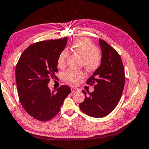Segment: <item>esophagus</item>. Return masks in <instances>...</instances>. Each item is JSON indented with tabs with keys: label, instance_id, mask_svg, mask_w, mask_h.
Masks as SVG:
<instances>
[{
	"label": "esophagus",
	"instance_id": "34e87169",
	"mask_svg": "<svg viewBox=\"0 0 149 149\" xmlns=\"http://www.w3.org/2000/svg\"><path fill=\"white\" fill-rule=\"evenodd\" d=\"M71 91H72V93H77V92L79 91V89H77V88L72 87L71 88Z\"/></svg>",
	"mask_w": 149,
	"mask_h": 149
}]
</instances>
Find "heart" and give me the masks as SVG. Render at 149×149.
Returning <instances> with one entry per match:
<instances>
[{"mask_svg": "<svg viewBox=\"0 0 149 149\" xmlns=\"http://www.w3.org/2000/svg\"><path fill=\"white\" fill-rule=\"evenodd\" d=\"M71 49L74 53L83 59L84 66L88 71H95L101 65L102 56L95 45L88 38H81L72 44ZM68 56V50L62 51L58 58L57 65L60 68H64L65 60ZM84 72L81 71L69 69L63 72V79L67 84L72 86L77 85L84 78Z\"/></svg>", "mask_w": 149, "mask_h": 149, "instance_id": "1", "label": "heart"}]
</instances>
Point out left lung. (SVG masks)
<instances>
[{
    "label": "left lung",
    "instance_id": "8db88e82",
    "mask_svg": "<svg viewBox=\"0 0 149 149\" xmlns=\"http://www.w3.org/2000/svg\"><path fill=\"white\" fill-rule=\"evenodd\" d=\"M101 65L87 81L95 84L94 91H83L85 100L79 104L84 113L93 118L107 116L116 107L125 86V72L120 54L105 41L99 39Z\"/></svg>",
    "mask_w": 149,
    "mask_h": 149
}]
</instances>
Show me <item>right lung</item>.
I'll return each mask as SVG.
<instances>
[{"mask_svg":"<svg viewBox=\"0 0 149 149\" xmlns=\"http://www.w3.org/2000/svg\"><path fill=\"white\" fill-rule=\"evenodd\" d=\"M68 38L33 44L22 53L15 69L20 102L30 116L48 121L58 113L65 98L71 90L62 86L51 91V78H56L57 60L65 49Z\"/></svg>","mask_w":149,"mask_h":149,"instance_id":"1","label":"right lung"}]
</instances>
